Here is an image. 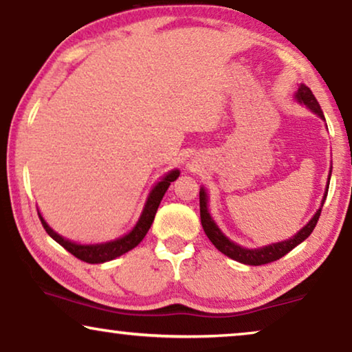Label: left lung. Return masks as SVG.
I'll return each instance as SVG.
<instances>
[{"instance_id": "left-lung-1", "label": "left lung", "mask_w": 352, "mask_h": 352, "mask_svg": "<svg viewBox=\"0 0 352 352\" xmlns=\"http://www.w3.org/2000/svg\"><path fill=\"white\" fill-rule=\"evenodd\" d=\"M296 99L305 105H307L312 112L317 113L322 120H324V113H322L320 105H319V102H317L316 96L312 94V91L307 88V86L301 85L300 88H298ZM327 190H329V187H327ZM325 197H327V192H325ZM325 197H324V200H325ZM322 206H324V201H322ZM320 211H322V208H319V211L314 214V218H312L309 223H307L305 228H302L293 239L285 240V242L267 245V247H263L258 250H248V248L239 247V245H235L234 242H230V240L226 237L223 232H221V230L218 229V226L214 224V221L211 219L208 208H206V192L204 189L200 190V219H201V226H204L206 237H208L211 240V243H213L221 253H224L226 256L232 258L239 263L250 264V266H261V264L277 261V259L285 256V254L288 252H292L296 245H300L302 240H306L307 237H309L311 232L316 228L317 221H319Z\"/></svg>"}]
</instances>
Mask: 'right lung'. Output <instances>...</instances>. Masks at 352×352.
Instances as JSON below:
<instances>
[{
	"label": "right lung",
	"mask_w": 352,
	"mask_h": 352,
	"mask_svg": "<svg viewBox=\"0 0 352 352\" xmlns=\"http://www.w3.org/2000/svg\"><path fill=\"white\" fill-rule=\"evenodd\" d=\"M177 176H179V171L177 170L168 173V175L163 177V179L158 182L155 187H153L151 195H148V199H147L146 208H144L141 218H139V221H138L136 228H134L128 235H124V237H122V239L113 240V242L100 243V245H78V243L69 242V240L62 239L60 235H57L54 230H52L50 226L46 224V221L41 218V214H40V221H41L43 228H45L46 232L50 234L57 243L62 245L67 252L74 254L75 258H78L85 263H91V264L110 261V259L122 256V254H124L126 252H129V250H133L134 247H136L138 243H141V240L146 237L147 230L151 229L153 218H155L157 208H158V205H160L163 195H165L166 189L170 187L171 182L175 181Z\"/></svg>",
	"instance_id": "right-lung-1"
}]
</instances>
